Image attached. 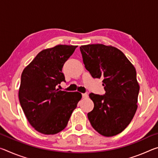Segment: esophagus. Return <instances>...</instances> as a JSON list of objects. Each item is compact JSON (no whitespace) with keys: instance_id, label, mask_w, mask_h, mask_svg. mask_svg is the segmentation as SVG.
Instances as JSON below:
<instances>
[{"instance_id":"1","label":"esophagus","mask_w":158,"mask_h":158,"mask_svg":"<svg viewBox=\"0 0 158 158\" xmlns=\"http://www.w3.org/2000/svg\"><path fill=\"white\" fill-rule=\"evenodd\" d=\"M82 98H88L87 93H82Z\"/></svg>"}]
</instances>
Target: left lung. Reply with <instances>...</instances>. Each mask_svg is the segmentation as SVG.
I'll list each match as a JSON object with an SVG mask.
<instances>
[{
    "instance_id": "1",
    "label": "left lung",
    "mask_w": 158,
    "mask_h": 158,
    "mask_svg": "<svg viewBox=\"0 0 158 158\" xmlns=\"http://www.w3.org/2000/svg\"><path fill=\"white\" fill-rule=\"evenodd\" d=\"M85 68L93 78H102L105 94L90 93L94 108L88 113L92 127L105 137L123 132L137 109L139 85L135 68L121 50L102 44L80 47Z\"/></svg>"
}]
</instances>
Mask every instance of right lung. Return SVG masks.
Listing matches in <instances>:
<instances>
[{
    "mask_svg": "<svg viewBox=\"0 0 158 158\" xmlns=\"http://www.w3.org/2000/svg\"><path fill=\"white\" fill-rule=\"evenodd\" d=\"M77 46L59 44L41 51L26 67L19 90L20 105L32 127L44 135H55L65 128L82 95L59 90L65 81L64 63Z\"/></svg>",
    "mask_w": 158,
    "mask_h": 158,
    "instance_id": "add662e5",
    "label": "right lung"
}]
</instances>
